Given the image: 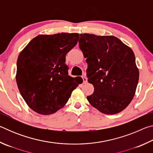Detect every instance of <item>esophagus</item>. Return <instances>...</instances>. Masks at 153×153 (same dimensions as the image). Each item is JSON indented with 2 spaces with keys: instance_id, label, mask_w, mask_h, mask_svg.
I'll return each instance as SVG.
<instances>
[{
  "instance_id": "obj_1",
  "label": "esophagus",
  "mask_w": 153,
  "mask_h": 153,
  "mask_svg": "<svg viewBox=\"0 0 153 153\" xmlns=\"http://www.w3.org/2000/svg\"><path fill=\"white\" fill-rule=\"evenodd\" d=\"M82 77L83 82H84V84H86V83H87L88 79H87V78H86V77H85L84 76H83Z\"/></svg>"
}]
</instances>
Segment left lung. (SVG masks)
I'll list each match as a JSON object with an SVG mask.
<instances>
[{"label": "left lung", "mask_w": 153, "mask_h": 153, "mask_svg": "<svg viewBox=\"0 0 153 153\" xmlns=\"http://www.w3.org/2000/svg\"><path fill=\"white\" fill-rule=\"evenodd\" d=\"M79 46L86 58L88 81L94 88L87 99L100 112H121L135 94L139 71L131 49L113 36L80 34Z\"/></svg>", "instance_id": "obj_1"}]
</instances>
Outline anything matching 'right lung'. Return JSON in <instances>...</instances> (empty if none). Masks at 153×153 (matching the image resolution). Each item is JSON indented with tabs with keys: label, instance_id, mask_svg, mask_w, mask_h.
<instances>
[{
	"label": "right lung",
	"instance_id": "right-lung-1",
	"mask_svg": "<svg viewBox=\"0 0 153 153\" xmlns=\"http://www.w3.org/2000/svg\"><path fill=\"white\" fill-rule=\"evenodd\" d=\"M79 39L77 33L39 35L18 56L16 82L27 105L41 115H50L68 101L81 77L69 76L65 56Z\"/></svg>",
	"mask_w": 153,
	"mask_h": 153
}]
</instances>
